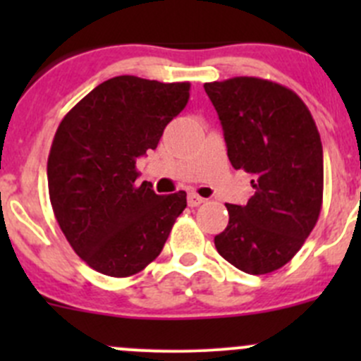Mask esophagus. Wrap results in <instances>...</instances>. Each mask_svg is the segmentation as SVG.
<instances>
[{
    "instance_id": "1",
    "label": "esophagus",
    "mask_w": 361,
    "mask_h": 361,
    "mask_svg": "<svg viewBox=\"0 0 361 361\" xmlns=\"http://www.w3.org/2000/svg\"><path fill=\"white\" fill-rule=\"evenodd\" d=\"M202 202H204V197H201V195H197V194H188V206H190V207L201 206Z\"/></svg>"
}]
</instances>
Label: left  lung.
I'll return each instance as SVG.
<instances>
[{
  "label": "left lung",
  "instance_id": "left-lung-1",
  "mask_svg": "<svg viewBox=\"0 0 361 361\" xmlns=\"http://www.w3.org/2000/svg\"><path fill=\"white\" fill-rule=\"evenodd\" d=\"M224 129L234 169L253 174V197L225 204L228 225L218 253L239 271L267 274L295 257L323 202V147L304 101L286 87L253 76L204 83Z\"/></svg>",
  "mask_w": 361,
  "mask_h": 361
}]
</instances>
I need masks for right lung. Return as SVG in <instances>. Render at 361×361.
<instances>
[{
  "mask_svg": "<svg viewBox=\"0 0 361 361\" xmlns=\"http://www.w3.org/2000/svg\"><path fill=\"white\" fill-rule=\"evenodd\" d=\"M190 97V83L122 75L99 83L57 127L47 176L54 214L75 253L111 278L143 271L187 207L183 190L136 183V160L155 150Z\"/></svg>",
  "mask_w": 361,
  "mask_h": 361,
  "instance_id": "obj_1",
  "label": "right lung"
}]
</instances>
